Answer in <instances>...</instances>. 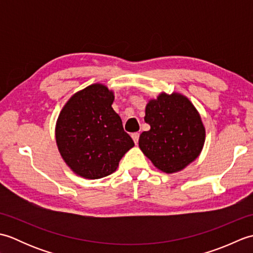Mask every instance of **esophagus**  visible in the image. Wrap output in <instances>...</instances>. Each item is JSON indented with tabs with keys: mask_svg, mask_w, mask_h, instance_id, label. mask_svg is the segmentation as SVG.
Wrapping results in <instances>:
<instances>
[{
	"mask_svg": "<svg viewBox=\"0 0 253 253\" xmlns=\"http://www.w3.org/2000/svg\"><path fill=\"white\" fill-rule=\"evenodd\" d=\"M131 138H132L133 142H135V144H137V143H138V140H139V133H138V132L132 133V135H131Z\"/></svg>",
	"mask_w": 253,
	"mask_h": 253,
	"instance_id": "34e87169",
	"label": "esophagus"
}]
</instances>
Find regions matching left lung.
<instances>
[{
	"label": "left lung",
	"mask_w": 253,
	"mask_h": 253,
	"mask_svg": "<svg viewBox=\"0 0 253 253\" xmlns=\"http://www.w3.org/2000/svg\"><path fill=\"white\" fill-rule=\"evenodd\" d=\"M144 122L150 130L139 137V148L166 174L186 169L200 155L206 127L196 106L179 92H161L146 105Z\"/></svg>",
	"instance_id": "left-lung-1"
}]
</instances>
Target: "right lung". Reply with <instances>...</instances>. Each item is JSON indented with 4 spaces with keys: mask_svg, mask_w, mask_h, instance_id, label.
I'll use <instances>...</instances> for the list:
<instances>
[{
    "mask_svg": "<svg viewBox=\"0 0 253 253\" xmlns=\"http://www.w3.org/2000/svg\"><path fill=\"white\" fill-rule=\"evenodd\" d=\"M114 91L92 84L74 93L63 106L55 125L56 146L73 173L99 179L117 169L135 146L113 110Z\"/></svg>",
    "mask_w": 253,
    "mask_h": 253,
    "instance_id": "add662e5",
    "label": "right lung"
}]
</instances>
